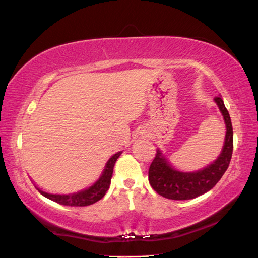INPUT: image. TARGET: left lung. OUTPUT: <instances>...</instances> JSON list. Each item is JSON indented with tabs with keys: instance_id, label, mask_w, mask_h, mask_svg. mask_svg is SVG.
I'll use <instances>...</instances> for the list:
<instances>
[{
	"instance_id": "obj_1",
	"label": "left lung",
	"mask_w": 258,
	"mask_h": 258,
	"mask_svg": "<svg viewBox=\"0 0 258 258\" xmlns=\"http://www.w3.org/2000/svg\"><path fill=\"white\" fill-rule=\"evenodd\" d=\"M214 100L223 115L226 126L225 141L221 155L213 164L200 171L183 173L174 169L161 151L157 150L149 167V183L152 189L163 197L173 200L194 199L213 189L228 169L233 151L232 123L222 98L216 97Z\"/></svg>"
}]
</instances>
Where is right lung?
<instances>
[{"mask_svg":"<svg viewBox=\"0 0 258 258\" xmlns=\"http://www.w3.org/2000/svg\"><path fill=\"white\" fill-rule=\"evenodd\" d=\"M120 154L121 151L117 152V154L113 155L111 158L108 160L102 175L100 176L99 180L95 182L92 186H90L89 189H85L72 195H52V194H47V192L42 191L41 189H38L37 186L36 189L40 191V194L44 196V197L53 200V202L58 203L60 205H64V206H77V207L89 206V205H92L94 203L99 202V200L106 195L109 186H110L113 166H115L116 160L118 159Z\"/></svg>","mask_w":258,"mask_h":258,"instance_id":"1","label":"right lung"}]
</instances>
